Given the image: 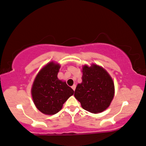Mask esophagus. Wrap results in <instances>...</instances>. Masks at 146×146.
I'll use <instances>...</instances> for the list:
<instances>
[{
	"label": "esophagus",
	"instance_id": "1",
	"mask_svg": "<svg viewBox=\"0 0 146 146\" xmlns=\"http://www.w3.org/2000/svg\"><path fill=\"white\" fill-rule=\"evenodd\" d=\"M72 89L74 90H75V89H76V85L75 84H74L72 86Z\"/></svg>",
	"mask_w": 146,
	"mask_h": 146
}]
</instances>
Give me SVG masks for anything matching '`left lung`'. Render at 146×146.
<instances>
[{"label":"left lung","instance_id":"8db88e82","mask_svg":"<svg viewBox=\"0 0 146 146\" xmlns=\"http://www.w3.org/2000/svg\"><path fill=\"white\" fill-rule=\"evenodd\" d=\"M82 82L76 88L74 96L84 110L101 113L110 105L114 96V83L107 72L96 65L82 68Z\"/></svg>","mask_w":146,"mask_h":146}]
</instances>
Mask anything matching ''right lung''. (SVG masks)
<instances>
[{
  "mask_svg": "<svg viewBox=\"0 0 146 146\" xmlns=\"http://www.w3.org/2000/svg\"><path fill=\"white\" fill-rule=\"evenodd\" d=\"M60 66L50 62L36 76L31 89L36 107L46 115H54L61 110L64 103L74 94L65 82L58 78Z\"/></svg>",
  "mask_w": 146,
  "mask_h": 146,
  "instance_id": "1",
  "label": "right lung"
}]
</instances>
